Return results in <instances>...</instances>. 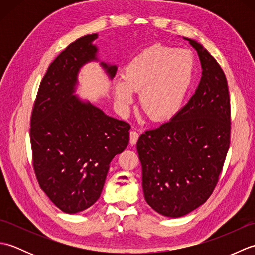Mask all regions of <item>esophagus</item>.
<instances>
[{"instance_id": "esophagus-1", "label": "esophagus", "mask_w": 255, "mask_h": 255, "mask_svg": "<svg viewBox=\"0 0 255 255\" xmlns=\"http://www.w3.org/2000/svg\"><path fill=\"white\" fill-rule=\"evenodd\" d=\"M139 139V133L137 131H130V144H136Z\"/></svg>"}]
</instances>
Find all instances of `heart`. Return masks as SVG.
<instances>
[{"label":"heart","instance_id":"1","mask_svg":"<svg viewBox=\"0 0 255 255\" xmlns=\"http://www.w3.org/2000/svg\"><path fill=\"white\" fill-rule=\"evenodd\" d=\"M197 62L187 49L155 44L140 51L115 83L119 105L133 102V91L140 92V105L153 122H165L182 110L192 89Z\"/></svg>","mask_w":255,"mask_h":255}]
</instances>
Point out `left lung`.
Wrapping results in <instances>:
<instances>
[{"instance_id": "obj_1", "label": "left lung", "mask_w": 255, "mask_h": 255, "mask_svg": "<svg viewBox=\"0 0 255 255\" xmlns=\"http://www.w3.org/2000/svg\"><path fill=\"white\" fill-rule=\"evenodd\" d=\"M187 40L202 63L198 88L171 121L145 131L137 142L144 198L155 211L172 218L191 213L210 197L230 145L226 75L202 45Z\"/></svg>"}]
</instances>
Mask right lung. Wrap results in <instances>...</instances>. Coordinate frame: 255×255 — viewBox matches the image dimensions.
I'll list each match as a JSON object with an SVG mask.
<instances>
[{
  "label": "right lung",
  "mask_w": 255,
  "mask_h": 255,
  "mask_svg": "<svg viewBox=\"0 0 255 255\" xmlns=\"http://www.w3.org/2000/svg\"><path fill=\"white\" fill-rule=\"evenodd\" d=\"M96 34L70 44L42 78L30 117L32 167L59 209L75 214L100 198L110 163L129 142L130 125L105 115L72 93L79 69L95 60ZM113 78L115 66L107 67Z\"/></svg>",
  "instance_id": "1"
}]
</instances>
